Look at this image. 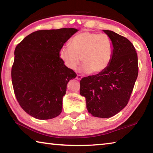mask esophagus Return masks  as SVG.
Masks as SVG:
<instances>
[{
	"mask_svg": "<svg viewBox=\"0 0 153 153\" xmlns=\"http://www.w3.org/2000/svg\"><path fill=\"white\" fill-rule=\"evenodd\" d=\"M82 76H80V75H79V74H77V76H76V79H78V80H80V79H82Z\"/></svg>",
	"mask_w": 153,
	"mask_h": 153,
	"instance_id": "esophagus-1",
	"label": "esophagus"
}]
</instances>
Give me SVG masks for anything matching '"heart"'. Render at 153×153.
Listing matches in <instances>:
<instances>
[{
  "instance_id": "obj_1",
  "label": "heart",
  "mask_w": 153,
  "mask_h": 153,
  "mask_svg": "<svg viewBox=\"0 0 153 153\" xmlns=\"http://www.w3.org/2000/svg\"><path fill=\"white\" fill-rule=\"evenodd\" d=\"M113 51L112 40L108 35L82 32L72 38L69 46L61 49L59 55L69 69H76L82 61L85 71L98 74L109 65Z\"/></svg>"
}]
</instances>
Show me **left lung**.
<instances>
[{"label":"left lung","instance_id":"obj_1","mask_svg":"<svg viewBox=\"0 0 153 153\" xmlns=\"http://www.w3.org/2000/svg\"><path fill=\"white\" fill-rule=\"evenodd\" d=\"M103 31L113 45L109 65L97 75L80 80V94L88 113L97 117H113L128 105L138 74V55L130 41L111 30Z\"/></svg>","mask_w":153,"mask_h":153}]
</instances>
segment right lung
<instances>
[{"label":"right lung","instance_id":"1","mask_svg":"<svg viewBox=\"0 0 153 153\" xmlns=\"http://www.w3.org/2000/svg\"><path fill=\"white\" fill-rule=\"evenodd\" d=\"M75 28L38 30L27 36L15 49L12 84L17 102L38 120H50L62 111L67 83L77 74L65 65L60 50Z\"/></svg>","mask_w":153,"mask_h":153}]
</instances>
